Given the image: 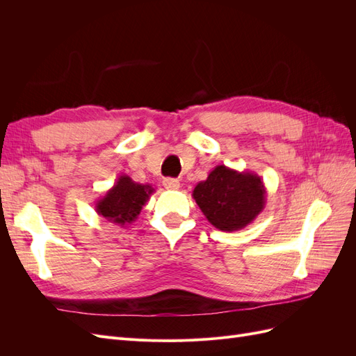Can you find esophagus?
<instances>
[{"instance_id":"1","label":"esophagus","mask_w":356,"mask_h":356,"mask_svg":"<svg viewBox=\"0 0 356 356\" xmlns=\"http://www.w3.org/2000/svg\"><path fill=\"white\" fill-rule=\"evenodd\" d=\"M163 186H165V188H168V190H178V188L181 187L179 181L175 179V178H165V179H163Z\"/></svg>"}]
</instances>
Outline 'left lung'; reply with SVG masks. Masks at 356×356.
I'll use <instances>...</instances> for the list:
<instances>
[{
	"label": "left lung",
	"mask_w": 356,
	"mask_h": 356,
	"mask_svg": "<svg viewBox=\"0 0 356 356\" xmlns=\"http://www.w3.org/2000/svg\"><path fill=\"white\" fill-rule=\"evenodd\" d=\"M266 187L254 172L215 166L193 190V199L207 220L222 232H236L251 224L266 204Z\"/></svg>",
	"instance_id": "1"
}]
</instances>
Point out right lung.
<instances>
[{"instance_id":"1","label":"right lung","mask_w":356,"mask_h":356,"mask_svg":"<svg viewBox=\"0 0 356 356\" xmlns=\"http://www.w3.org/2000/svg\"><path fill=\"white\" fill-rule=\"evenodd\" d=\"M154 191L149 184H139L129 175H120L115 184L96 200L95 211L106 221L123 227L138 218Z\"/></svg>"}]
</instances>
